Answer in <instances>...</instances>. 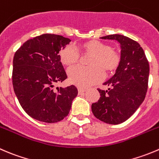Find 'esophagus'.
I'll use <instances>...</instances> for the list:
<instances>
[{"instance_id":"34e87169","label":"esophagus","mask_w":159,"mask_h":159,"mask_svg":"<svg viewBox=\"0 0 159 159\" xmlns=\"http://www.w3.org/2000/svg\"><path fill=\"white\" fill-rule=\"evenodd\" d=\"M78 90L79 93H82V92H84L86 91L85 89H83V88H78Z\"/></svg>"}]
</instances>
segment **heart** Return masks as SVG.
Masks as SVG:
<instances>
[{"mask_svg": "<svg viewBox=\"0 0 159 159\" xmlns=\"http://www.w3.org/2000/svg\"><path fill=\"white\" fill-rule=\"evenodd\" d=\"M80 50L85 55H92L89 61L91 67H74L68 71L70 82L85 88L98 82L104 78V71L109 74L117 69L120 63V55L116 50L105 43L90 40L79 46ZM62 63L68 67L75 65L80 58L79 52L73 46H67L60 52Z\"/></svg>", "mask_w": 159, "mask_h": 159, "instance_id": "obj_1", "label": "heart"}]
</instances>
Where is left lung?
I'll return each mask as SVG.
<instances>
[{
  "mask_svg": "<svg viewBox=\"0 0 159 159\" xmlns=\"http://www.w3.org/2000/svg\"><path fill=\"white\" fill-rule=\"evenodd\" d=\"M103 39H115L121 45V58L115 75L104 83L108 90L98 89L100 98L92 104L97 119L109 124H119L130 118L145 98L149 64L140 44L122 35H109Z\"/></svg>",
  "mask_w": 159,
  "mask_h": 159,
  "instance_id": "1",
  "label": "left lung"
}]
</instances>
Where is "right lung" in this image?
<instances>
[{
  "label": "right lung",
  "mask_w": 159,
  "mask_h": 159,
  "mask_svg": "<svg viewBox=\"0 0 159 159\" xmlns=\"http://www.w3.org/2000/svg\"><path fill=\"white\" fill-rule=\"evenodd\" d=\"M70 39L43 34L26 41L13 59L12 84L20 105L35 120L57 123L68 115L78 95L74 85L57 88L67 78L59 55Z\"/></svg>",
  "instance_id": "right-lung-1"
}]
</instances>
